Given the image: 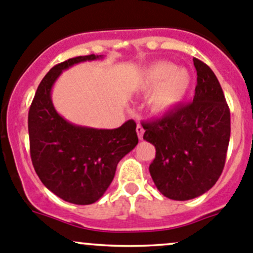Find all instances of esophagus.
Wrapping results in <instances>:
<instances>
[{
  "instance_id": "obj_1",
  "label": "esophagus",
  "mask_w": 253,
  "mask_h": 253,
  "mask_svg": "<svg viewBox=\"0 0 253 253\" xmlns=\"http://www.w3.org/2000/svg\"><path fill=\"white\" fill-rule=\"evenodd\" d=\"M137 134H138V138L139 139H143V134H144V129H143V127L141 126V125H137Z\"/></svg>"
}]
</instances>
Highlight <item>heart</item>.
I'll use <instances>...</instances> for the list:
<instances>
[{
    "label": "heart",
    "instance_id": "heart-1",
    "mask_svg": "<svg viewBox=\"0 0 253 253\" xmlns=\"http://www.w3.org/2000/svg\"><path fill=\"white\" fill-rule=\"evenodd\" d=\"M139 83L144 91L155 90L150 98L153 110L168 112L183 103L192 85V76L175 63L162 61L148 67Z\"/></svg>",
    "mask_w": 253,
    "mask_h": 253
}]
</instances>
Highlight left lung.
Segmentation results:
<instances>
[{"instance_id": "left-lung-1", "label": "left lung", "mask_w": 253, "mask_h": 253, "mask_svg": "<svg viewBox=\"0 0 253 253\" xmlns=\"http://www.w3.org/2000/svg\"><path fill=\"white\" fill-rule=\"evenodd\" d=\"M197 85L193 101L144 124L143 139L154 144L149 172L160 193L188 201L211 190L225 165L230 110L213 71L193 58Z\"/></svg>"}]
</instances>
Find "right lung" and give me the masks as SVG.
I'll use <instances>...</instances> for the list:
<instances>
[{
    "instance_id": "add662e5",
    "label": "right lung",
    "mask_w": 253,
    "mask_h": 253,
    "mask_svg": "<svg viewBox=\"0 0 253 253\" xmlns=\"http://www.w3.org/2000/svg\"><path fill=\"white\" fill-rule=\"evenodd\" d=\"M103 55L78 56L58 63L42 78L28 114L33 167L46 188L63 201L91 205L110 186L120 160L138 143L136 122L114 129L78 126L63 119L51 100L62 71Z\"/></svg>"
}]
</instances>
